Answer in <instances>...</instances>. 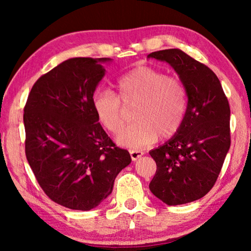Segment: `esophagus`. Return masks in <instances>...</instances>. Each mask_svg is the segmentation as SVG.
<instances>
[{
    "label": "esophagus",
    "mask_w": 251,
    "mask_h": 251,
    "mask_svg": "<svg viewBox=\"0 0 251 251\" xmlns=\"http://www.w3.org/2000/svg\"><path fill=\"white\" fill-rule=\"evenodd\" d=\"M129 154H130L131 159L135 161V160H137L138 158H141V157L144 155V152L142 151H134L133 150V151H129Z\"/></svg>",
    "instance_id": "1"
}]
</instances>
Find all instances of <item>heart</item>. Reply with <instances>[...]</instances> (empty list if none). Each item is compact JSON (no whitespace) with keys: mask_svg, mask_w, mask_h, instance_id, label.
<instances>
[{"mask_svg":"<svg viewBox=\"0 0 251 251\" xmlns=\"http://www.w3.org/2000/svg\"><path fill=\"white\" fill-rule=\"evenodd\" d=\"M117 95L109 90H97L92 107L100 124L112 134L122 130L125 109L135 105L134 124L122 131L117 143L129 148H142L158 136L169 138L185 121L188 95L184 83L151 66H139L122 75L116 82Z\"/></svg>","mask_w":251,"mask_h":251,"instance_id":"heart-1","label":"heart"}]
</instances>
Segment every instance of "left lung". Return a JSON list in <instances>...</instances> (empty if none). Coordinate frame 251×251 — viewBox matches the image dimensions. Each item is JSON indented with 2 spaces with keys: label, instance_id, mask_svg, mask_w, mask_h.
Returning <instances> with one entry per match:
<instances>
[{
  "label": "left lung",
  "instance_id": "left-lung-1",
  "mask_svg": "<svg viewBox=\"0 0 251 251\" xmlns=\"http://www.w3.org/2000/svg\"><path fill=\"white\" fill-rule=\"evenodd\" d=\"M166 62L184 83L188 107L179 130L151 150L157 171L150 189L169 206L201 199L217 180L230 147V107L209 67L178 49L147 55Z\"/></svg>",
  "mask_w": 251,
  "mask_h": 251
}]
</instances>
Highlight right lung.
<instances>
[{
    "label": "right lung",
    "instance_id": "1",
    "mask_svg": "<svg viewBox=\"0 0 251 251\" xmlns=\"http://www.w3.org/2000/svg\"><path fill=\"white\" fill-rule=\"evenodd\" d=\"M112 58L73 57L33 85L24 107L25 154L44 193L58 205L91 210L107 198L131 161L97 121L92 97Z\"/></svg>",
    "mask_w": 251,
    "mask_h": 251
}]
</instances>
